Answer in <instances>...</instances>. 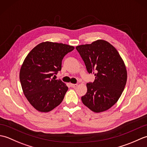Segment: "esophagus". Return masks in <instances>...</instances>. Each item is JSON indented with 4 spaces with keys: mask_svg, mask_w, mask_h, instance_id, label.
<instances>
[{
    "mask_svg": "<svg viewBox=\"0 0 147 147\" xmlns=\"http://www.w3.org/2000/svg\"><path fill=\"white\" fill-rule=\"evenodd\" d=\"M70 85L72 88H76V87L78 86L77 84H72V83L70 84Z\"/></svg>",
    "mask_w": 147,
    "mask_h": 147,
    "instance_id": "34e87169",
    "label": "esophagus"
}]
</instances>
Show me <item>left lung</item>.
<instances>
[{
    "instance_id": "left-lung-1",
    "label": "left lung",
    "mask_w": 147,
    "mask_h": 147,
    "mask_svg": "<svg viewBox=\"0 0 147 147\" xmlns=\"http://www.w3.org/2000/svg\"><path fill=\"white\" fill-rule=\"evenodd\" d=\"M76 49L95 81L86 84L87 92L82 96L83 104L95 112L108 110L117 102L126 86L127 71L117 51L111 43L98 40Z\"/></svg>"
}]
</instances>
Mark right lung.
<instances>
[{
	"mask_svg": "<svg viewBox=\"0 0 147 147\" xmlns=\"http://www.w3.org/2000/svg\"><path fill=\"white\" fill-rule=\"evenodd\" d=\"M73 46L42 42L30 51L21 67L20 80L28 100L37 111L47 112L63 100L68 87L55 76L62 68V61Z\"/></svg>",
	"mask_w": 147,
	"mask_h": 147,
	"instance_id": "right-lung-1",
	"label": "right lung"
}]
</instances>
